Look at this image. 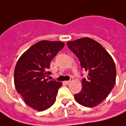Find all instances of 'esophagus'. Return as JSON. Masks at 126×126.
I'll list each match as a JSON object with an SVG mask.
<instances>
[{"instance_id": "34e87169", "label": "esophagus", "mask_w": 126, "mask_h": 126, "mask_svg": "<svg viewBox=\"0 0 126 126\" xmlns=\"http://www.w3.org/2000/svg\"><path fill=\"white\" fill-rule=\"evenodd\" d=\"M72 81V79H71V80H70V81H65V83L66 84L68 85V84H70Z\"/></svg>"}]
</instances>
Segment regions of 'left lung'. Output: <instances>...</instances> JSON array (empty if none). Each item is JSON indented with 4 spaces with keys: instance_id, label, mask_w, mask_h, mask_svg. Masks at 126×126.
<instances>
[{
    "instance_id": "obj_1",
    "label": "left lung",
    "mask_w": 126,
    "mask_h": 126,
    "mask_svg": "<svg viewBox=\"0 0 126 126\" xmlns=\"http://www.w3.org/2000/svg\"><path fill=\"white\" fill-rule=\"evenodd\" d=\"M67 45L79 59L81 68L88 72L87 79H82L81 91L75 95V99L84 107L96 106L114 86L116 70L114 60L100 43L89 37L67 42Z\"/></svg>"
}]
</instances>
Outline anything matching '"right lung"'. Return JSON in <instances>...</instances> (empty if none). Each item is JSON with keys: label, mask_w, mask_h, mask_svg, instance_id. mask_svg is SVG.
<instances>
[{"label": "right lung", "mask_w": 126, "mask_h": 126, "mask_svg": "<svg viewBox=\"0 0 126 126\" xmlns=\"http://www.w3.org/2000/svg\"><path fill=\"white\" fill-rule=\"evenodd\" d=\"M59 41L42 40L32 45L20 56L16 64L14 81L17 93L26 104L38 111L53 105L62 83L49 81L47 70L58 52L64 47Z\"/></svg>", "instance_id": "obj_1"}]
</instances>
